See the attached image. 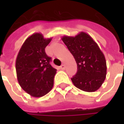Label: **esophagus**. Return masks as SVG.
<instances>
[{"mask_svg":"<svg viewBox=\"0 0 124 124\" xmlns=\"http://www.w3.org/2000/svg\"><path fill=\"white\" fill-rule=\"evenodd\" d=\"M60 69L61 70H64L65 69V65L64 64H62L60 66Z\"/></svg>","mask_w":124,"mask_h":124,"instance_id":"obj_1","label":"esophagus"}]
</instances>
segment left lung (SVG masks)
I'll return each instance as SVG.
<instances>
[{
    "mask_svg": "<svg viewBox=\"0 0 124 124\" xmlns=\"http://www.w3.org/2000/svg\"><path fill=\"white\" fill-rule=\"evenodd\" d=\"M67 46L77 64L78 70L71 78L74 85L81 90H98L106 77V60L104 53L88 34L80 32L75 36H63Z\"/></svg>",
    "mask_w": 124,
    "mask_h": 124,
    "instance_id": "obj_1",
    "label": "left lung"
}]
</instances>
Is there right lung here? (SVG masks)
<instances>
[{"mask_svg":"<svg viewBox=\"0 0 124 124\" xmlns=\"http://www.w3.org/2000/svg\"><path fill=\"white\" fill-rule=\"evenodd\" d=\"M52 38L34 33L26 39L16 59L18 82L26 93L34 98L45 96L54 86L56 70L50 64L51 58L45 52Z\"/></svg>","mask_w":124,"mask_h":124,"instance_id":"add662e5","label":"right lung"}]
</instances>
